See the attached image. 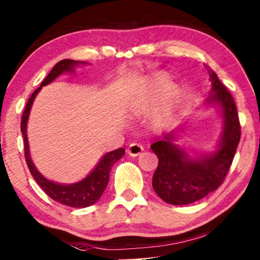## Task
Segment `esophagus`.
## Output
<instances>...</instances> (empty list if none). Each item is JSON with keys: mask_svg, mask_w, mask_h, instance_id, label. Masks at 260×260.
<instances>
[{"mask_svg": "<svg viewBox=\"0 0 260 260\" xmlns=\"http://www.w3.org/2000/svg\"><path fill=\"white\" fill-rule=\"evenodd\" d=\"M142 151H144V146L137 144V142L131 144L128 146V148H127V153H128L131 156H138L139 154H141Z\"/></svg>", "mask_w": 260, "mask_h": 260, "instance_id": "34e87169", "label": "esophagus"}]
</instances>
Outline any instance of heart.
<instances>
[{"mask_svg": "<svg viewBox=\"0 0 260 260\" xmlns=\"http://www.w3.org/2000/svg\"><path fill=\"white\" fill-rule=\"evenodd\" d=\"M167 85V81L165 79H156L153 81L151 85L146 87V88L142 90V92L135 98L133 104H132V112L135 113V114H140V113H144L149 108V106L153 104L154 99L158 96V95L165 89ZM175 98V93L173 88H168L165 95H164L162 104L164 106H170L173 104Z\"/></svg>", "mask_w": 260, "mask_h": 260, "instance_id": "obj_1", "label": "heart"}]
</instances>
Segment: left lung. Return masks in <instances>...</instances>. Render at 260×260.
Returning <instances> with one entry per match:
<instances>
[{
    "label": "left lung",
    "instance_id": "8db88e82",
    "mask_svg": "<svg viewBox=\"0 0 260 260\" xmlns=\"http://www.w3.org/2000/svg\"><path fill=\"white\" fill-rule=\"evenodd\" d=\"M208 75L212 87L206 105L220 108L224 125L217 151L192 158L174 144L173 132L151 146L159 159L152 179L153 188L168 204H192L215 191L225 180L239 144L241 132L235 100L212 69H208Z\"/></svg>",
    "mask_w": 260,
    "mask_h": 260
}]
</instances>
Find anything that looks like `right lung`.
<instances>
[{"label": "right lung", "mask_w": 260, "mask_h": 260, "mask_svg": "<svg viewBox=\"0 0 260 260\" xmlns=\"http://www.w3.org/2000/svg\"><path fill=\"white\" fill-rule=\"evenodd\" d=\"M87 62H79L74 60H61L60 62L54 66V68L50 71V73L47 75V78L43 80L41 86L31 94L29 100L25 105L23 115H22L21 121V132L23 135L24 140V158L25 162H27L29 171L32 177H34L35 181L38 182L40 187H41L49 198H52L55 202L60 203L62 205L69 207L75 208H83L88 207L93 205L100 199V197L104 193L105 188L107 187V184L109 181V173L114 164L121 159L125 155V149L118 148L115 151L108 152L102 156L98 165L95 166L94 170L87 175L85 179L80 180L75 184H57V182L50 181L48 179L43 177V175L38 171L34 164L31 161L30 154H29V145H28V138H27V123L29 113H30V108L34 99L40 89L43 86L49 85L53 82L57 76H60L62 73H74V67L78 64H86Z\"/></svg>", "instance_id": "add662e5"}]
</instances>
